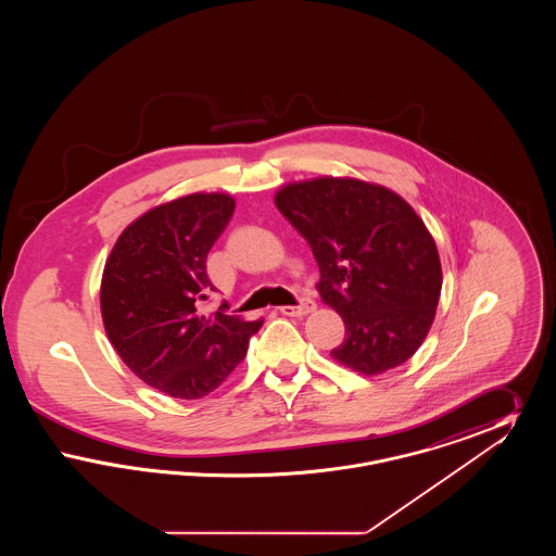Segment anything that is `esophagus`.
I'll use <instances>...</instances> for the list:
<instances>
[{"instance_id": "1", "label": "esophagus", "mask_w": 556, "mask_h": 556, "mask_svg": "<svg viewBox=\"0 0 556 556\" xmlns=\"http://www.w3.org/2000/svg\"><path fill=\"white\" fill-rule=\"evenodd\" d=\"M315 311V302L311 298H302L298 306H281L279 313L286 315V317H304L308 313Z\"/></svg>"}]
</instances>
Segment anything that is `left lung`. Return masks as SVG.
<instances>
[{
  "mask_svg": "<svg viewBox=\"0 0 556 556\" xmlns=\"http://www.w3.org/2000/svg\"><path fill=\"white\" fill-rule=\"evenodd\" d=\"M275 204L317 258V290L344 318L331 356L363 375L406 363L424 344L442 291L435 241L392 189L318 177L281 187Z\"/></svg>",
  "mask_w": 556,
  "mask_h": 556,
  "instance_id": "8db88e82",
  "label": "left lung"
}]
</instances>
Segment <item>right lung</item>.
<instances>
[{
    "label": "right lung",
    "mask_w": 556,
    "mask_h": 556,
    "mask_svg": "<svg viewBox=\"0 0 556 556\" xmlns=\"http://www.w3.org/2000/svg\"><path fill=\"white\" fill-rule=\"evenodd\" d=\"M236 211L227 193H191L141 214L108 256L100 306L123 363L166 396L195 400L238 367L263 320L200 315L206 258Z\"/></svg>",
    "instance_id": "1"
}]
</instances>
